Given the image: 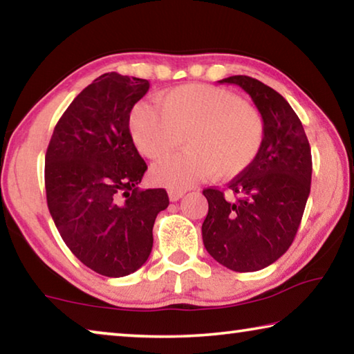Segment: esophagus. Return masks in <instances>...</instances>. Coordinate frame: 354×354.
Returning a JSON list of instances; mask_svg holds the SVG:
<instances>
[{
    "label": "esophagus",
    "mask_w": 354,
    "mask_h": 354,
    "mask_svg": "<svg viewBox=\"0 0 354 354\" xmlns=\"http://www.w3.org/2000/svg\"><path fill=\"white\" fill-rule=\"evenodd\" d=\"M185 194L184 190H175V189H170L169 190V198H170V201H178L179 198H183V195Z\"/></svg>",
    "instance_id": "esophagus-1"
}]
</instances>
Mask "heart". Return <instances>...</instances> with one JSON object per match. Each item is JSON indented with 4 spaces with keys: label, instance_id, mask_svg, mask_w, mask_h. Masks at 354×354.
Listing matches in <instances>:
<instances>
[{
    "label": "heart",
    "instance_id": "heart-1",
    "mask_svg": "<svg viewBox=\"0 0 354 354\" xmlns=\"http://www.w3.org/2000/svg\"><path fill=\"white\" fill-rule=\"evenodd\" d=\"M139 103L129 113L137 149L151 160L169 156L183 142V153L151 169V179L181 190L211 176L236 178L254 162L266 139L261 112L237 95L205 84H184Z\"/></svg>",
    "mask_w": 354,
    "mask_h": 354
}]
</instances>
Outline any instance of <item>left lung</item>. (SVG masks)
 I'll use <instances>...</instances> for the list:
<instances>
[{
	"label": "left lung",
	"mask_w": 354,
	"mask_h": 354,
	"mask_svg": "<svg viewBox=\"0 0 354 354\" xmlns=\"http://www.w3.org/2000/svg\"><path fill=\"white\" fill-rule=\"evenodd\" d=\"M218 82L242 87L266 122V139L247 171L223 190L205 189L209 211L203 243L215 261L234 272H256L283 256L295 239L310 192L313 158L303 124L290 104L254 77Z\"/></svg>",
	"instance_id": "1"
}]
</instances>
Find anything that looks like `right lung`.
<instances>
[{"instance_id": "1", "label": "right lung", "mask_w": 354, "mask_h": 354, "mask_svg": "<svg viewBox=\"0 0 354 354\" xmlns=\"http://www.w3.org/2000/svg\"><path fill=\"white\" fill-rule=\"evenodd\" d=\"M140 77L106 73L59 120L45 156L48 209L77 259L103 277L134 273L153 248V225L169 206L164 189L140 190L145 160L129 113L148 92Z\"/></svg>"}]
</instances>
